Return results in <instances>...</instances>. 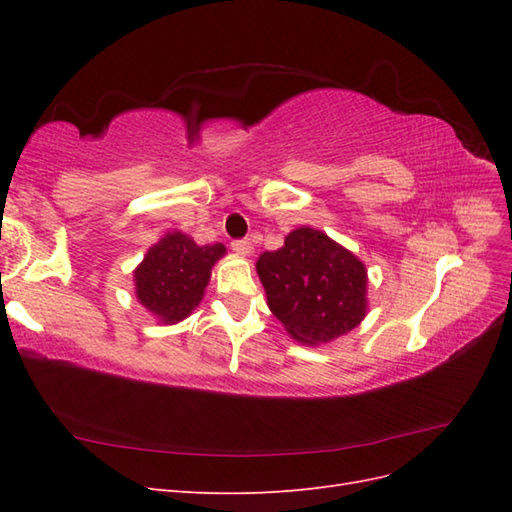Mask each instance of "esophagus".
<instances>
[{
  "label": "esophagus",
  "instance_id": "esophagus-1",
  "mask_svg": "<svg viewBox=\"0 0 512 512\" xmlns=\"http://www.w3.org/2000/svg\"><path fill=\"white\" fill-rule=\"evenodd\" d=\"M230 245H232V250H235L241 256H252V252H254V245H252L250 239H237V241H232Z\"/></svg>",
  "mask_w": 512,
  "mask_h": 512
}]
</instances>
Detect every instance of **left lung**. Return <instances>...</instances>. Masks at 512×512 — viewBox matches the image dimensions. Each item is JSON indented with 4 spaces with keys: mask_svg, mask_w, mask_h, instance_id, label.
Wrapping results in <instances>:
<instances>
[{
    "mask_svg": "<svg viewBox=\"0 0 512 512\" xmlns=\"http://www.w3.org/2000/svg\"><path fill=\"white\" fill-rule=\"evenodd\" d=\"M256 271L273 316L301 344H327L367 314L365 265L320 230H292L280 250L260 254Z\"/></svg>",
    "mask_w": 512,
    "mask_h": 512,
    "instance_id": "obj_1",
    "label": "left lung"
}]
</instances>
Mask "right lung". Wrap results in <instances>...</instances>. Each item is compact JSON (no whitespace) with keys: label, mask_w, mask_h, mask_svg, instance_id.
I'll return each mask as SVG.
<instances>
[{"label":"right lung","mask_w":512,"mask_h":512,"mask_svg":"<svg viewBox=\"0 0 512 512\" xmlns=\"http://www.w3.org/2000/svg\"><path fill=\"white\" fill-rule=\"evenodd\" d=\"M224 254L222 243L198 245L179 230L168 232L134 269L138 303L164 324L188 318L203 301L211 269Z\"/></svg>","instance_id":"obj_1"}]
</instances>
